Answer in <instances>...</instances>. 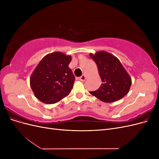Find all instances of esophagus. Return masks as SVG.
Masks as SVG:
<instances>
[{
  "instance_id": "1",
  "label": "esophagus",
  "mask_w": 159,
  "mask_h": 159,
  "mask_svg": "<svg viewBox=\"0 0 159 159\" xmlns=\"http://www.w3.org/2000/svg\"><path fill=\"white\" fill-rule=\"evenodd\" d=\"M85 80H86V77L84 75H81V77H80V78H79V80H80L81 81H84Z\"/></svg>"
}]
</instances>
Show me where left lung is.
I'll use <instances>...</instances> for the list:
<instances>
[{"mask_svg":"<svg viewBox=\"0 0 159 159\" xmlns=\"http://www.w3.org/2000/svg\"><path fill=\"white\" fill-rule=\"evenodd\" d=\"M91 59L97 64L102 84L99 88L89 93L104 102H114L126 95L131 85V78L116 57L104 51L94 55Z\"/></svg>","mask_w":159,"mask_h":159,"instance_id":"left-lung-1","label":"left lung"}]
</instances>
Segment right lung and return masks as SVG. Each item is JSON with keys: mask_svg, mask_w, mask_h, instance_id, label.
I'll return each instance as SVG.
<instances>
[{"mask_svg": "<svg viewBox=\"0 0 159 159\" xmlns=\"http://www.w3.org/2000/svg\"><path fill=\"white\" fill-rule=\"evenodd\" d=\"M70 56L54 52L43 57L32 73L30 86L42 102L53 104L66 97L71 91L75 76L68 67Z\"/></svg>", "mask_w": 159, "mask_h": 159, "instance_id": "1", "label": "right lung"}]
</instances>
